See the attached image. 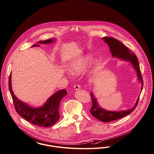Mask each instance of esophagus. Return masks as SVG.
<instances>
[{"mask_svg": "<svg viewBox=\"0 0 154 154\" xmlns=\"http://www.w3.org/2000/svg\"><path fill=\"white\" fill-rule=\"evenodd\" d=\"M74 89H75V90L78 91V90H79V89H81L80 85H78V84H75V85L74 86Z\"/></svg>", "mask_w": 154, "mask_h": 154, "instance_id": "34e87169", "label": "esophagus"}]
</instances>
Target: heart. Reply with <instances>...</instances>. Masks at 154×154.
I'll return each mask as SVG.
<instances>
[{
    "instance_id": "obj_1",
    "label": "heart",
    "mask_w": 154,
    "mask_h": 154,
    "mask_svg": "<svg viewBox=\"0 0 154 154\" xmlns=\"http://www.w3.org/2000/svg\"><path fill=\"white\" fill-rule=\"evenodd\" d=\"M91 60V56L85 55L79 58L73 60L68 66L69 72L73 74H78L82 72L88 66ZM95 63V60L91 62V65L93 66Z\"/></svg>"
}]
</instances>
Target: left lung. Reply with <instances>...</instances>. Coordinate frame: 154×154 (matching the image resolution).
Segmentation results:
<instances>
[{
  "label": "left lung",
  "mask_w": 154,
  "mask_h": 154,
  "mask_svg": "<svg viewBox=\"0 0 154 154\" xmlns=\"http://www.w3.org/2000/svg\"><path fill=\"white\" fill-rule=\"evenodd\" d=\"M102 39L109 47V49L112 58H116L121 60L127 62L132 65L133 69L136 71L137 80L141 84V93L143 89V80L142 75L141 74L139 63L136 55L133 53L131 54L130 50L124 44H122L121 42L116 39L115 38L110 37H104L102 38ZM140 95L137 97L136 103L132 108H130L128 110L117 111L106 110L101 107L98 103L95 94L92 92H91V95L92 100V106L90 110V112L94 117L102 122H107L117 120L121 118L124 117L126 116H128L134 111L139 102Z\"/></svg>",
  "instance_id": "left-lung-1"
}]
</instances>
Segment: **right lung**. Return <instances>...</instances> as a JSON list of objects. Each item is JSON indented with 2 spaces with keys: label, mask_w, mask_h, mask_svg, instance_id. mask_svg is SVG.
Wrapping results in <instances>:
<instances>
[{
  "label": "right lung",
  "mask_w": 154,
  "mask_h": 154,
  "mask_svg": "<svg viewBox=\"0 0 154 154\" xmlns=\"http://www.w3.org/2000/svg\"><path fill=\"white\" fill-rule=\"evenodd\" d=\"M57 38H50L44 41H39L32 46L39 47L38 44H49L54 43ZM8 88L12 96L15 109L20 116L31 124L38 126L49 127L55 124L60 117L59 107L62 99L67 95L65 89L59 90L50 96L43 106L38 107H32L19 100L14 94L11 85V73L8 80Z\"/></svg>",
  "instance_id": "1"
}]
</instances>
